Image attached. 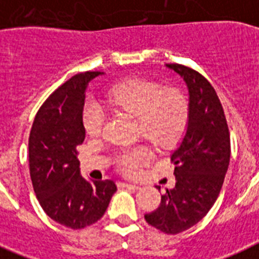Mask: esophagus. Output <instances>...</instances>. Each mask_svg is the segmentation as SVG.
I'll return each mask as SVG.
<instances>
[{"mask_svg": "<svg viewBox=\"0 0 259 259\" xmlns=\"http://www.w3.org/2000/svg\"><path fill=\"white\" fill-rule=\"evenodd\" d=\"M121 187H125V188H131V189H139V185L138 184L135 183H127V181H124V183H120Z\"/></svg>", "mask_w": 259, "mask_h": 259, "instance_id": "esophagus-1", "label": "esophagus"}]
</instances>
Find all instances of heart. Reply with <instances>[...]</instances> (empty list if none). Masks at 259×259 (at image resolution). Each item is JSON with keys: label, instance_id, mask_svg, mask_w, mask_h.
<instances>
[{"label": "heart", "instance_id": "heart-1", "mask_svg": "<svg viewBox=\"0 0 259 259\" xmlns=\"http://www.w3.org/2000/svg\"><path fill=\"white\" fill-rule=\"evenodd\" d=\"M108 100L138 119L140 134L156 147H169L181 138L188 123V102L177 90L163 87L147 79H130L108 91ZM106 112L96 100L89 99L83 107V125L87 134L103 130ZM147 157L143 148L121 153L119 165L125 172H135Z\"/></svg>", "mask_w": 259, "mask_h": 259}]
</instances>
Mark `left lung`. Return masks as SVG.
<instances>
[{
	"instance_id": "8db88e82",
	"label": "left lung",
	"mask_w": 259,
	"mask_h": 259,
	"mask_svg": "<svg viewBox=\"0 0 259 259\" xmlns=\"http://www.w3.org/2000/svg\"><path fill=\"white\" fill-rule=\"evenodd\" d=\"M165 67L187 84L189 115L183 138L170 155L176 184L161 196L159 208L144 219L156 229L177 234L201 221L219 197L230 161V138L221 102L210 83L183 65Z\"/></svg>"
}]
</instances>
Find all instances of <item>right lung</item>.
I'll list each match as a JSON object with an SVG mask.
<instances>
[{"label":"right lung","instance_id":"1","mask_svg":"<svg viewBox=\"0 0 259 259\" xmlns=\"http://www.w3.org/2000/svg\"><path fill=\"white\" fill-rule=\"evenodd\" d=\"M103 74L86 71L68 79L40 107L30 131V177L35 196L51 220L71 229L102 219L116 192L112 180H87L79 168L78 145L86 138V90Z\"/></svg>","mask_w":259,"mask_h":259}]
</instances>
